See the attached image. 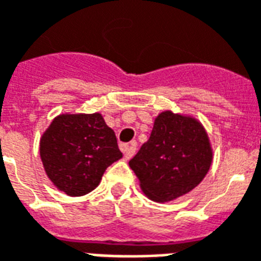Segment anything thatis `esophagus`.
Masks as SVG:
<instances>
[{
	"label": "esophagus",
	"instance_id": "obj_1",
	"mask_svg": "<svg viewBox=\"0 0 261 261\" xmlns=\"http://www.w3.org/2000/svg\"><path fill=\"white\" fill-rule=\"evenodd\" d=\"M121 149H123V153H124V159L128 160L134 156V153H136L137 144L136 142H131V145H123L121 146Z\"/></svg>",
	"mask_w": 261,
	"mask_h": 261
}]
</instances>
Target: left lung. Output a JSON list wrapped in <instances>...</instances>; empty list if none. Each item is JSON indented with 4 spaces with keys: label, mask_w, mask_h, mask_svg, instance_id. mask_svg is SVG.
Segmentation results:
<instances>
[{
    "label": "left lung",
    "mask_w": 261,
    "mask_h": 261,
    "mask_svg": "<svg viewBox=\"0 0 261 261\" xmlns=\"http://www.w3.org/2000/svg\"><path fill=\"white\" fill-rule=\"evenodd\" d=\"M212 159L203 125L190 116L166 111L156 117L149 140L128 165L149 199L169 202L199 185Z\"/></svg>",
    "instance_id": "8db88e82"
}]
</instances>
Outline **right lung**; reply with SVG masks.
<instances>
[{
  "label": "right lung",
  "instance_id": "add662e5",
  "mask_svg": "<svg viewBox=\"0 0 261 261\" xmlns=\"http://www.w3.org/2000/svg\"><path fill=\"white\" fill-rule=\"evenodd\" d=\"M48 178L69 196L95 190L105 170L121 159L115 131L99 113L59 115L40 141Z\"/></svg>",
  "mask_w": 261,
  "mask_h": 261
}]
</instances>
